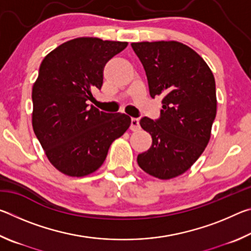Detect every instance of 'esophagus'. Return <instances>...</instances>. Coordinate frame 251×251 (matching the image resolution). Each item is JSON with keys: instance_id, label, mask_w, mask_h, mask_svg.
<instances>
[{"instance_id": "34e87169", "label": "esophagus", "mask_w": 251, "mask_h": 251, "mask_svg": "<svg viewBox=\"0 0 251 251\" xmlns=\"http://www.w3.org/2000/svg\"><path fill=\"white\" fill-rule=\"evenodd\" d=\"M130 129L131 130H138L139 129V120L138 118H131L130 120Z\"/></svg>"}]
</instances>
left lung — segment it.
Instances as JSON below:
<instances>
[{"label": "left lung", "mask_w": 251, "mask_h": 251, "mask_svg": "<svg viewBox=\"0 0 251 251\" xmlns=\"http://www.w3.org/2000/svg\"><path fill=\"white\" fill-rule=\"evenodd\" d=\"M131 48L146 72L151 96L163 97L158 120L139 122L152 143L137 163L150 175L171 179L188 171L209 142L217 112L214 75L194 50L179 42H141Z\"/></svg>", "instance_id": "left-lung-1"}]
</instances>
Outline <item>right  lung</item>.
I'll use <instances>...</instances> for the list:
<instances>
[{
	"instance_id": "obj_1",
	"label": "right lung",
	"mask_w": 251,
	"mask_h": 251,
	"mask_svg": "<svg viewBox=\"0 0 251 251\" xmlns=\"http://www.w3.org/2000/svg\"><path fill=\"white\" fill-rule=\"evenodd\" d=\"M127 42L78 37L65 42L41 63L33 85L32 124L53 166L69 176L97 171L109 146L128 129L130 117L104 113L87 100L100 90L106 63Z\"/></svg>"
}]
</instances>
